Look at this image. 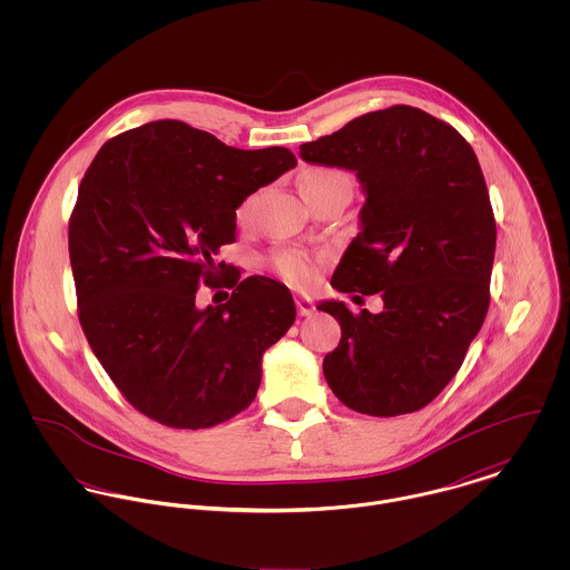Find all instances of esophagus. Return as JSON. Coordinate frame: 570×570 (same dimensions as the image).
I'll use <instances>...</instances> for the list:
<instances>
[{"label": "esophagus", "instance_id": "34e87169", "mask_svg": "<svg viewBox=\"0 0 570 570\" xmlns=\"http://www.w3.org/2000/svg\"><path fill=\"white\" fill-rule=\"evenodd\" d=\"M296 309H298L301 316H312L316 307H314V301L309 296H298L296 298Z\"/></svg>", "mask_w": 570, "mask_h": 570}]
</instances>
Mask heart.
Returning <instances> with one entry per match:
<instances>
[{
  "label": "heart",
  "mask_w": 570,
  "mask_h": 570,
  "mask_svg": "<svg viewBox=\"0 0 570 570\" xmlns=\"http://www.w3.org/2000/svg\"><path fill=\"white\" fill-rule=\"evenodd\" d=\"M326 186H348V184L342 173L331 168H309V170H303L298 177V188L303 195ZM247 215H249V199H245L244 204L237 208V219L245 222ZM272 267L281 278H285L296 287H305L314 283V278L318 276V258L301 249H276L272 254Z\"/></svg>",
  "instance_id": "obj_1"
}]
</instances>
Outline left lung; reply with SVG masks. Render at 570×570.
<instances>
[{"label": "left lung", "mask_w": 570, "mask_h": 570, "mask_svg": "<svg viewBox=\"0 0 570 570\" xmlns=\"http://www.w3.org/2000/svg\"><path fill=\"white\" fill-rule=\"evenodd\" d=\"M301 158L360 179V233L331 285L384 301L380 314L318 305L342 328L323 362L326 384L362 414L421 410L452 382L488 316L495 222L476 154L448 122L395 105L301 145Z\"/></svg>", "instance_id": "1"}]
</instances>
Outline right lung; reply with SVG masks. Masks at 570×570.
<instances>
[{"label": "right lung", "mask_w": 570, "mask_h": 570, "mask_svg": "<svg viewBox=\"0 0 570 570\" xmlns=\"http://www.w3.org/2000/svg\"><path fill=\"white\" fill-rule=\"evenodd\" d=\"M294 166L285 147L235 149L179 120L125 131L89 164L70 217L79 321L149 419L202 430L254 402L263 353L296 321L292 292L237 272L228 303L199 309L195 296L228 274L213 256L235 244L245 197Z\"/></svg>", "instance_id": "right-lung-1"}]
</instances>
